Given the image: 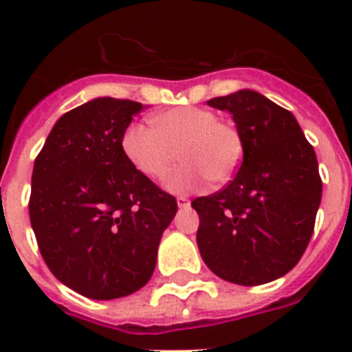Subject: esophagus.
<instances>
[{
    "mask_svg": "<svg viewBox=\"0 0 352 352\" xmlns=\"http://www.w3.org/2000/svg\"><path fill=\"white\" fill-rule=\"evenodd\" d=\"M177 206L179 208H188L190 206V201L186 197H177Z\"/></svg>",
    "mask_w": 352,
    "mask_h": 352,
    "instance_id": "obj_1",
    "label": "esophagus"
}]
</instances>
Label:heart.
<instances>
[{
  "label": "heart",
  "mask_w": 352,
  "mask_h": 352,
  "mask_svg": "<svg viewBox=\"0 0 352 352\" xmlns=\"http://www.w3.org/2000/svg\"><path fill=\"white\" fill-rule=\"evenodd\" d=\"M122 151L129 164L148 179H162L175 166L177 153L184 164L164 186L173 193L203 188L208 179L228 182L239 170L245 144L230 124L219 122L210 109L181 106L153 117V127L131 124L122 135Z\"/></svg>",
  "instance_id": "heart-1"
}]
</instances>
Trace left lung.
<instances>
[{
	"label": "left lung",
	"instance_id": "1",
	"mask_svg": "<svg viewBox=\"0 0 352 352\" xmlns=\"http://www.w3.org/2000/svg\"><path fill=\"white\" fill-rule=\"evenodd\" d=\"M228 111L245 153L221 192L192 203L206 267L230 283L254 287L298 265L311 241L322 179L314 148L294 115L252 89L208 100Z\"/></svg>",
	"mask_w": 352,
	"mask_h": 352
}]
</instances>
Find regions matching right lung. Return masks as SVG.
I'll use <instances>...</instances> for the list:
<instances>
[{"label":"right lung","mask_w":352,"mask_h":352,"mask_svg":"<svg viewBox=\"0 0 352 352\" xmlns=\"http://www.w3.org/2000/svg\"><path fill=\"white\" fill-rule=\"evenodd\" d=\"M138 102L102 96L58 118L34 160L29 215L56 279L91 300L124 298L148 283L173 195L138 173L122 135Z\"/></svg>","instance_id":"obj_1"}]
</instances>
